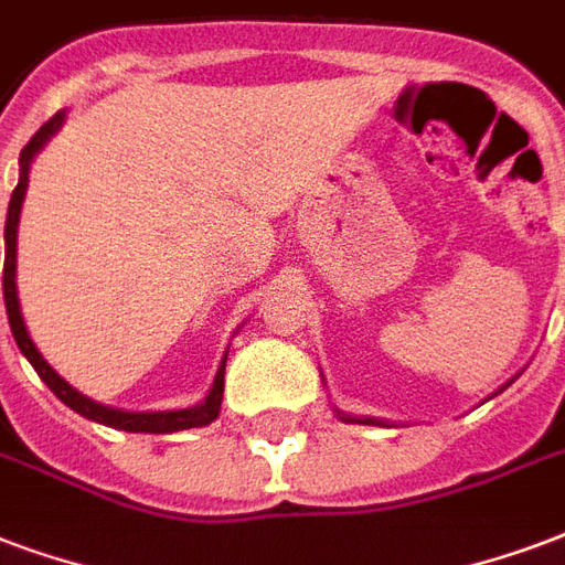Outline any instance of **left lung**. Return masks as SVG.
Returning <instances> with one entry per match:
<instances>
[{"mask_svg": "<svg viewBox=\"0 0 565 565\" xmlns=\"http://www.w3.org/2000/svg\"><path fill=\"white\" fill-rule=\"evenodd\" d=\"M342 419H348V423H351V417H342ZM363 423H372V419H363Z\"/></svg>", "mask_w": 565, "mask_h": 565, "instance_id": "left-lung-1", "label": "left lung"}]
</instances>
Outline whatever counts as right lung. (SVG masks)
I'll return each mask as SVG.
<instances>
[{"label":"right lung","instance_id":"right-lung-1","mask_svg":"<svg viewBox=\"0 0 565 565\" xmlns=\"http://www.w3.org/2000/svg\"><path fill=\"white\" fill-rule=\"evenodd\" d=\"M65 121V113H56L50 118L35 137L29 139L20 151V181H17L14 193H11V205H8V220H6V270H2V291H6V309H8V324H11V333H14L17 348L23 351L25 360L35 366V372L41 375L46 387L53 390L67 408H74L76 414L95 419V423H104V426L121 428V431H151V435H167V431H181V428H196L207 426L211 419H217L220 402H223V375H226V360L220 366L217 379H214V387L207 393V398L196 408L184 411H157V414H130V411H116L104 408L92 398H86L83 393H76L65 379H58V372H53V366L41 358V351L35 348V342L29 339V330L23 324V316H20V300H17V223H20V205H23L25 186H29V163L32 157L44 148V142Z\"/></svg>","mask_w":565,"mask_h":565}]
</instances>
